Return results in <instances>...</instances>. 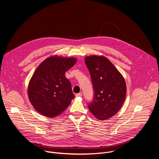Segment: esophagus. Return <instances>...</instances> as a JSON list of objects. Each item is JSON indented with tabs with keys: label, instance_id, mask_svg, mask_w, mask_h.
I'll list each match as a JSON object with an SVG mask.
<instances>
[{
	"label": "esophagus",
	"instance_id": "1",
	"mask_svg": "<svg viewBox=\"0 0 159 159\" xmlns=\"http://www.w3.org/2000/svg\"><path fill=\"white\" fill-rule=\"evenodd\" d=\"M76 96H77V97H82V93H79L77 94H76Z\"/></svg>",
	"mask_w": 159,
	"mask_h": 159
}]
</instances>
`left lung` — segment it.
Here are the masks:
<instances>
[{"mask_svg": "<svg viewBox=\"0 0 159 159\" xmlns=\"http://www.w3.org/2000/svg\"><path fill=\"white\" fill-rule=\"evenodd\" d=\"M94 89V99L88 107L99 120L116 115L126 94L125 80L118 69L106 57L93 55L85 58Z\"/></svg>", "mask_w": 159, "mask_h": 159, "instance_id": "obj_1", "label": "left lung"}]
</instances>
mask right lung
Masks as SVG:
<instances>
[{"label": "right lung", "mask_w": 159, "mask_h": 159, "mask_svg": "<svg viewBox=\"0 0 159 159\" xmlns=\"http://www.w3.org/2000/svg\"><path fill=\"white\" fill-rule=\"evenodd\" d=\"M76 61L75 58L55 55L38 66L29 82L28 94L30 102L41 115L55 118L70 104L75 96L65 74Z\"/></svg>", "instance_id": "right-lung-1"}]
</instances>
